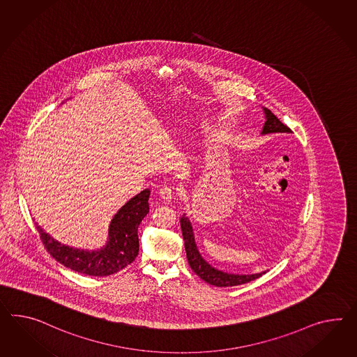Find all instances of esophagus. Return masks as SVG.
I'll list each match as a JSON object with an SVG mask.
<instances>
[{
	"label": "esophagus",
	"mask_w": 357,
	"mask_h": 357,
	"mask_svg": "<svg viewBox=\"0 0 357 357\" xmlns=\"http://www.w3.org/2000/svg\"><path fill=\"white\" fill-rule=\"evenodd\" d=\"M174 190L169 186H165L162 190H160V199L165 202V203H171L174 199Z\"/></svg>",
	"instance_id": "34e87169"
}]
</instances>
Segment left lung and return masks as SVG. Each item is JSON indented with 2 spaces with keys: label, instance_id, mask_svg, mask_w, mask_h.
<instances>
[{
  "label": "left lung",
  "instance_id": "obj_1",
  "mask_svg": "<svg viewBox=\"0 0 357 357\" xmlns=\"http://www.w3.org/2000/svg\"><path fill=\"white\" fill-rule=\"evenodd\" d=\"M265 121L264 128H263V135L268 133H291V129L287 126H284L282 121L275 116V114L268 109H264ZM181 222V230H183V242H185V251H186V257L189 265L192 269V272H195L197 275H199L203 281H206L207 284L218 286V287H229V286H237V284H247L250 281H254L256 278L261 277L263 273H256V275H230L221 272L219 269H215L213 266H211L203 257H202L195 241H194V234H192V228L190 221L188 218L180 219Z\"/></svg>",
  "mask_w": 357,
  "mask_h": 357
}]
</instances>
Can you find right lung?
I'll return each mask as SVG.
<instances>
[{
  "label": "right lung",
  "instance_id": "obj_1",
  "mask_svg": "<svg viewBox=\"0 0 357 357\" xmlns=\"http://www.w3.org/2000/svg\"><path fill=\"white\" fill-rule=\"evenodd\" d=\"M150 190L145 189L127 202L114 216L109 242L100 251H84L54 241L40 227L36 229L46 251L64 266L82 275L103 277L119 272L137 257L138 225L149 212Z\"/></svg>",
  "mask_w": 357,
  "mask_h": 357
}]
</instances>
